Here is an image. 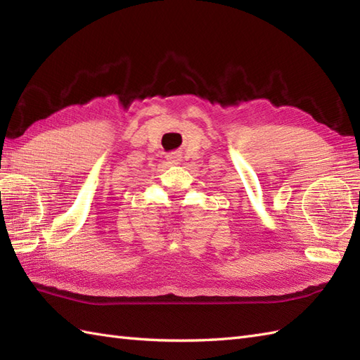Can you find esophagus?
Listing matches in <instances>:
<instances>
[{"label":"esophagus","instance_id":"34e87169","mask_svg":"<svg viewBox=\"0 0 360 360\" xmlns=\"http://www.w3.org/2000/svg\"><path fill=\"white\" fill-rule=\"evenodd\" d=\"M167 161H169V164H172V165H178L182 161V155L178 152H172L167 155Z\"/></svg>","mask_w":360,"mask_h":360}]
</instances>
